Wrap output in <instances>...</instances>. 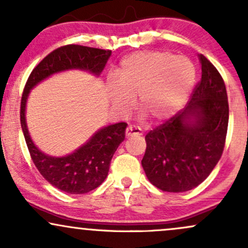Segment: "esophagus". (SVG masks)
Here are the masks:
<instances>
[{"label":"esophagus","instance_id":"esophagus-1","mask_svg":"<svg viewBox=\"0 0 248 248\" xmlns=\"http://www.w3.org/2000/svg\"><path fill=\"white\" fill-rule=\"evenodd\" d=\"M134 135H142V129L140 127L136 126H129L126 129V136L127 138H130V136Z\"/></svg>","mask_w":248,"mask_h":248}]
</instances>
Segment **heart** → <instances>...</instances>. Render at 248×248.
I'll use <instances>...</instances> for the list:
<instances>
[{"label": "heart", "instance_id": "b5f03b06", "mask_svg": "<svg viewBox=\"0 0 248 248\" xmlns=\"http://www.w3.org/2000/svg\"><path fill=\"white\" fill-rule=\"evenodd\" d=\"M195 65L186 57L168 51L146 50L127 56L109 82L108 98L113 109L127 115L139 95V109L153 121L163 122L175 116L191 93Z\"/></svg>", "mask_w": 248, "mask_h": 248}]
</instances>
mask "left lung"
<instances>
[{
  "instance_id": "8db88e82",
  "label": "left lung",
  "mask_w": 248,
  "mask_h": 248,
  "mask_svg": "<svg viewBox=\"0 0 248 248\" xmlns=\"http://www.w3.org/2000/svg\"><path fill=\"white\" fill-rule=\"evenodd\" d=\"M202 79L189 104L146 135L141 164L150 183L162 191L186 192L211 173L223 154L229 101L221 76L199 55Z\"/></svg>"
}]
</instances>
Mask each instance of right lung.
I'll use <instances>...</instances> for the list:
<instances>
[{
  "mask_svg": "<svg viewBox=\"0 0 248 248\" xmlns=\"http://www.w3.org/2000/svg\"><path fill=\"white\" fill-rule=\"evenodd\" d=\"M112 51L82 45H66L47 55L32 70L25 84L21 101V126L33 163L47 182L71 195L87 193L105 181L113 155L124 140L126 122L102 127L75 152L65 156L43 153L31 139L25 110L31 90L57 73L70 70L86 71L99 77L106 66Z\"/></svg>",
  "mask_w": 248,
  "mask_h": 248,
  "instance_id": "obj_1",
  "label": "right lung"
}]
</instances>
